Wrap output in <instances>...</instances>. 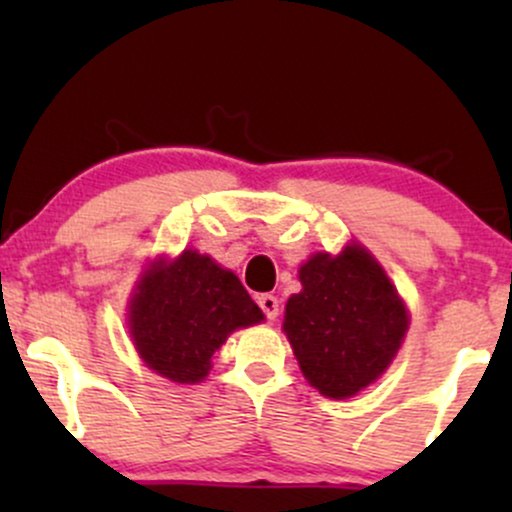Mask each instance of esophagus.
I'll use <instances>...</instances> for the list:
<instances>
[{"label":"esophagus","instance_id":"esophagus-1","mask_svg":"<svg viewBox=\"0 0 512 512\" xmlns=\"http://www.w3.org/2000/svg\"><path fill=\"white\" fill-rule=\"evenodd\" d=\"M257 305H260V310L267 320H276V317H279V298L272 296V293H260V296H257Z\"/></svg>","mask_w":512,"mask_h":512}]
</instances>
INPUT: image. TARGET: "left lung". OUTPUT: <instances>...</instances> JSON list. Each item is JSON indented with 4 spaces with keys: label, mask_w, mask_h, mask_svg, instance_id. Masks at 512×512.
Masks as SVG:
<instances>
[{
    "label": "left lung",
    "mask_w": 512,
    "mask_h": 512,
    "mask_svg": "<svg viewBox=\"0 0 512 512\" xmlns=\"http://www.w3.org/2000/svg\"><path fill=\"white\" fill-rule=\"evenodd\" d=\"M303 291L286 303L284 332L308 383L344 399L395 358L409 317L380 264L358 245L317 252L301 267Z\"/></svg>",
    "instance_id": "left-lung-1"
}]
</instances>
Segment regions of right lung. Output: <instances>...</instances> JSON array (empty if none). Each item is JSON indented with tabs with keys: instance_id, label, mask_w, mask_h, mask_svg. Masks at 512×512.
Segmentation results:
<instances>
[{
	"instance_id": "add662e5",
	"label": "right lung",
	"mask_w": 512,
	"mask_h": 512,
	"mask_svg": "<svg viewBox=\"0 0 512 512\" xmlns=\"http://www.w3.org/2000/svg\"><path fill=\"white\" fill-rule=\"evenodd\" d=\"M262 317L236 274L185 250L142 276L129 305V332L151 370L175 383H199L228 334Z\"/></svg>"
}]
</instances>
